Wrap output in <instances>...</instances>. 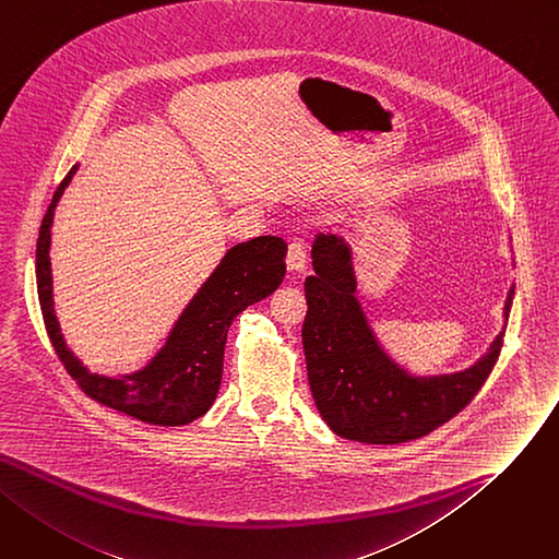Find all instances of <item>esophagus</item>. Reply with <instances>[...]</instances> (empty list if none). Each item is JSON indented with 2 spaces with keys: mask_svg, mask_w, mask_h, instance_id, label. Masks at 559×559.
Here are the masks:
<instances>
[{
  "mask_svg": "<svg viewBox=\"0 0 559 559\" xmlns=\"http://www.w3.org/2000/svg\"><path fill=\"white\" fill-rule=\"evenodd\" d=\"M308 263V242L304 238H294L287 247V270L304 272Z\"/></svg>",
  "mask_w": 559,
  "mask_h": 559,
  "instance_id": "esophagus-1",
  "label": "esophagus"
}]
</instances>
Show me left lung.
I'll use <instances>...</instances> for the list:
<instances>
[{"instance_id": "1", "label": "left lung", "mask_w": 559, "mask_h": 559, "mask_svg": "<svg viewBox=\"0 0 559 559\" xmlns=\"http://www.w3.org/2000/svg\"><path fill=\"white\" fill-rule=\"evenodd\" d=\"M314 276L306 278L308 314L304 350L312 397L328 427L348 440L400 444L452 420L490 378L503 332L474 366L452 376L412 378L376 342L355 299L350 249L319 234L312 245ZM510 289L506 319L512 306Z\"/></svg>"}]
</instances>
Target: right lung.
<instances>
[{
    "instance_id": "obj_1",
    "label": "right lung",
    "mask_w": 559,
    "mask_h": 559,
    "mask_svg": "<svg viewBox=\"0 0 559 559\" xmlns=\"http://www.w3.org/2000/svg\"><path fill=\"white\" fill-rule=\"evenodd\" d=\"M73 173L76 166L67 173L53 193L35 247L37 299L53 350L73 382L92 400L147 425H189L209 412L217 395L231 321L283 283L287 245L276 236H258L231 247L193 301L186 306L168 334L166 346L151 364L121 378L90 373L67 348L51 299L49 245L53 209Z\"/></svg>"
}]
</instances>
